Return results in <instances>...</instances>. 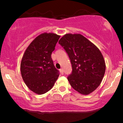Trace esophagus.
<instances>
[{
	"mask_svg": "<svg viewBox=\"0 0 123 123\" xmlns=\"http://www.w3.org/2000/svg\"><path fill=\"white\" fill-rule=\"evenodd\" d=\"M60 72L61 74L62 75V74H63V70L62 69H61L60 70Z\"/></svg>",
	"mask_w": 123,
	"mask_h": 123,
	"instance_id": "1",
	"label": "esophagus"
}]
</instances>
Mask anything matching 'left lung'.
<instances>
[{"label": "left lung", "mask_w": 123, "mask_h": 123, "mask_svg": "<svg viewBox=\"0 0 123 123\" xmlns=\"http://www.w3.org/2000/svg\"><path fill=\"white\" fill-rule=\"evenodd\" d=\"M72 68L68 80L73 89L83 95L90 94L101 84L106 65L97 47L80 34H66L59 40Z\"/></svg>", "instance_id": "obj_1"}]
</instances>
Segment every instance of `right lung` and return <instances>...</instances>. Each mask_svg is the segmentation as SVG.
I'll use <instances>...</instances> for the list:
<instances>
[{"mask_svg":"<svg viewBox=\"0 0 123 123\" xmlns=\"http://www.w3.org/2000/svg\"><path fill=\"white\" fill-rule=\"evenodd\" d=\"M60 37L55 33H42L25 50L21 62V76L28 88L36 94L48 92L60 75L51 58Z\"/></svg>","mask_w":123,"mask_h":123,"instance_id":"1","label":"right lung"}]
</instances>
